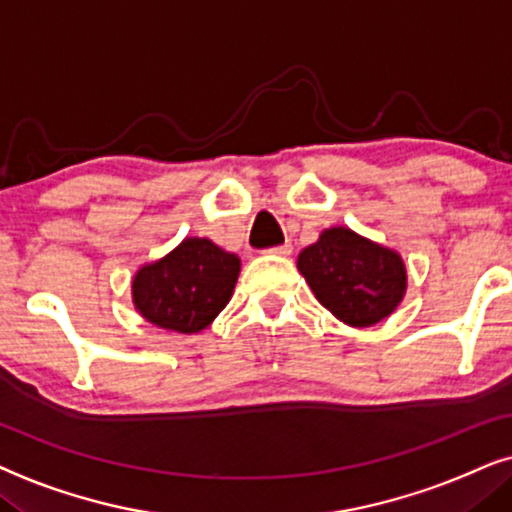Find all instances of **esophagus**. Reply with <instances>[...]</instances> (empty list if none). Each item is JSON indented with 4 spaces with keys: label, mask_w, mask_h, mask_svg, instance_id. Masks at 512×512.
<instances>
[{
    "label": "esophagus",
    "mask_w": 512,
    "mask_h": 512,
    "mask_svg": "<svg viewBox=\"0 0 512 512\" xmlns=\"http://www.w3.org/2000/svg\"><path fill=\"white\" fill-rule=\"evenodd\" d=\"M269 252H274V255H290V252H292V245H290V243L276 245V248H269Z\"/></svg>",
    "instance_id": "1"
}]
</instances>
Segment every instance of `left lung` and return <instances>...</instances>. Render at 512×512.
<instances>
[{
	"label": "left lung",
	"instance_id": "1",
	"mask_svg": "<svg viewBox=\"0 0 512 512\" xmlns=\"http://www.w3.org/2000/svg\"><path fill=\"white\" fill-rule=\"evenodd\" d=\"M297 267L318 302L353 327H370L386 318L407 288L398 252L346 227L323 231L316 243L299 252Z\"/></svg>",
	"mask_w": 512,
	"mask_h": 512
}]
</instances>
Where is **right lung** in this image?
I'll return each mask as SVG.
<instances>
[{
	"instance_id": "obj_1",
	"label": "right lung",
	"mask_w": 512,
	"mask_h": 512,
	"mask_svg": "<svg viewBox=\"0 0 512 512\" xmlns=\"http://www.w3.org/2000/svg\"><path fill=\"white\" fill-rule=\"evenodd\" d=\"M241 262L208 238H185L135 274L133 302L149 323L192 335L213 323L234 292Z\"/></svg>"
}]
</instances>
